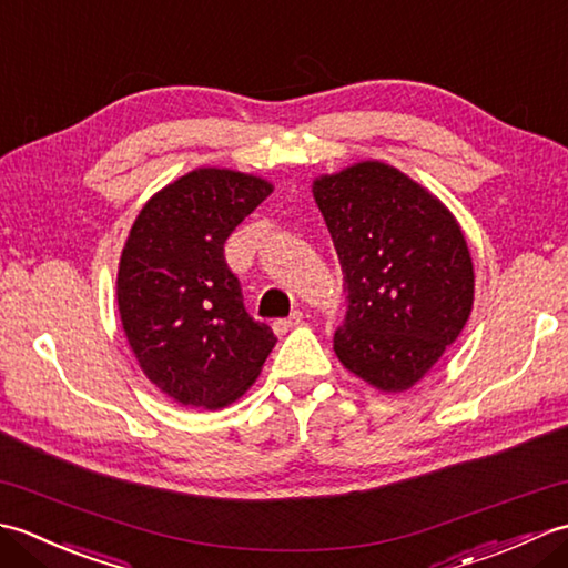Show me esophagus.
I'll list each match as a JSON object with an SVG mask.
<instances>
[{
  "label": "esophagus",
  "mask_w": 568,
  "mask_h": 568,
  "mask_svg": "<svg viewBox=\"0 0 568 568\" xmlns=\"http://www.w3.org/2000/svg\"><path fill=\"white\" fill-rule=\"evenodd\" d=\"M300 322H303V312H300V310H295L291 317L275 320V322H273V332H275V334H285V332H291L293 327H297V324H300Z\"/></svg>",
  "instance_id": "34e87169"
}]
</instances>
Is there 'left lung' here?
<instances>
[{
	"mask_svg": "<svg viewBox=\"0 0 568 568\" xmlns=\"http://www.w3.org/2000/svg\"><path fill=\"white\" fill-rule=\"evenodd\" d=\"M342 263V364L400 393L437 364L474 307V263L454 214L405 173L356 163L312 185Z\"/></svg>",
	"mask_w": 568,
	"mask_h": 568,
	"instance_id": "8db88e82",
	"label": "left lung"
}]
</instances>
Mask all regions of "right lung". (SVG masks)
<instances>
[{
	"label": "right lung",
	"instance_id": "right-lung-1",
	"mask_svg": "<svg viewBox=\"0 0 568 568\" xmlns=\"http://www.w3.org/2000/svg\"><path fill=\"white\" fill-rule=\"evenodd\" d=\"M273 192L256 175L197 168L143 204L116 275L119 315L149 381L187 407L234 403L275 346L224 261L229 234Z\"/></svg>",
	"mask_w": 568,
	"mask_h": 568
}]
</instances>
